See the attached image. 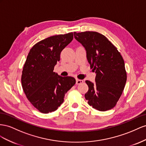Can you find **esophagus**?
<instances>
[{"label": "esophagus", "mask_w": 146, "mask_h": 146, "mask_svg": "<svg viewBox=\"0 0 146 146\" xmlns=\"http://www.w3.org/2000/svg\"><path fill=\"white\" fill-rule=\"evenodd\" d=\"M82 82H83V80H76V84H80Z\"/></svg>", "instance_id": "esophagus-1"}]
</instances>
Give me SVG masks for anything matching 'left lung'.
Returning a JSON list of instances; mask_svg holds the SVG:
<instances>
[{
	"label": "left lung",
	"instance_id": "obj_1",
	"mask_svg": "<svg viewBox=\"0 0 146 146\" xmlns=\"http://www.w3.org/2000/svg\"><path fill=\"white\" fill-rule=\"evenodd\" d=\"M74 36L84 47L90 68L96 73L95 83L86 81L89 86L86 99L90 106L100 111L112 109L121 96L127 81L121 54L98 32H74Z\"/></svg>",
	"mask_w": 146,
	"mask_h": 146
}]
</instances>
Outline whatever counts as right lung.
I'll return each mask as SVG.
<instances>
[{
	"instance_id": "1",
	"label": "right lung",
	"mask_w": 146,
	"mask_h": 146,
	"mask_svg": "<svg viewBox=\"0 0 146 146\" xmlns=\"http://www.w3.org/2000/svg\"><path fill=\"white\" fill-rule=\"evenodd\" d=\"M73 32L48 37L29 51L23 67L21 83L29 101L40 112L56 111L65 94L75 84V79L62 77L53 72L61 51L73 40Z\"/></svg>"
}]
</instances>
